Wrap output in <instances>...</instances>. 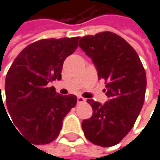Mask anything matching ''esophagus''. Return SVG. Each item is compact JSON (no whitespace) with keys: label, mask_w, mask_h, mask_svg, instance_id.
<instances>
[{"label":"esophagus","mask_w":160,"mask_h":160,"mask_svg":"<svg viewBox=\"0 0 160 160\" xmlns=\"http://www.w3.org/2000/svg\"><path fill=\"white\" fill-rule=\"evenodd\" d=\"M84 102H85V99L83 97H82V96H78V104H82Z\"/></svg>","instance_id":"34e87169"}]
</instances>
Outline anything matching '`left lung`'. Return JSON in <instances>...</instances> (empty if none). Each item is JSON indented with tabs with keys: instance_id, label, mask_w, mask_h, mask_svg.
<instances>
[{
	"instance_id": "8db88e82",
	"label": "left lung",
	"mask_w": 160,
	"mask_h": 160,
	"mask_svg": "<svg viewBox=\"0 0 160 160\" xmlns=\"http://www.w3.org/2000/svg\"><path fill=\"white\" fill-rule=\"evenodd\" d=\"M78 45L92 59L109 97L103 105L87 100L93 113L82 121V130L94 145L115 146L132 129L142 110L147 86L145 69L135 49L115 33L82 37Z\"/></svg>"
}]
</instances>
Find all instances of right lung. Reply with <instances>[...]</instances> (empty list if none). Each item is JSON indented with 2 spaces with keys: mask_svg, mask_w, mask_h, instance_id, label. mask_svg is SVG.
Masks as SVG:
<instances>
[{
  "mask_svg": "<svg viewBox=\"0 0 160 160\" xmlns=\"http://www.w3.org/2000/svg\"><path fill=\"white\" fill-rule=\"evenodd\" d=\"M78 39H43L29 44L7 74V109L17 131L36 145L55 140L63 119L77 105L75 95H60L49 82L61 79L63 63L77 49Z\"/></svg>",
  "mask_w": 160,
  "mask_h": 160,
  "instance_id": "1",
  "label": "right lung"
}]
</instances>
